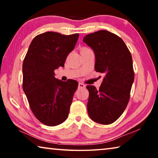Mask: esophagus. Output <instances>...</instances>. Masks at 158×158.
<instances>
[{
  "mask_svg": "<svg viewBox=\"0 0 158 158\" xmlns=\"http://www.w3.org/2000/svg\"><path fill=\"white\" fill-rule=\"evenodd\" d=\"M85 85L84 84H83V83L79 82V89H83V88H85Z\"/></svg>",
  "mask_w": 158,
  "mask_h": 158,
  "instance_id": "1",
  "label": "esophagus"
}]
</instances>
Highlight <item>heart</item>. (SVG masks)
<instances>
[{"mask_svg":"<svg viewBox=\"0 0 158 158\" xmlns=\"http://www.w3.org/2000/svg\"><path fill=\"white\" fill-rule=\"evenodd\" d=\"M88 49V48H85V47H84V48H83L82 49ZM82 49H81V50H82Z\"/></svg>","mask_w":158,"mask_h":158,"instance_id":"1","label":"heart"}]
</instances>
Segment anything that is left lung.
<instances>
[{
	"label": "left lung",
	"mask_w": 158,
	"mask_h": 158,
	"mask_svg": "<svg viewBox=\"0 0 158 158\" xmlns=\"http://www.w3.org/2000/svg\"><path fill=\"white\" fill-rule=\"evenodd\" d=\"M83 40L94 51L95 71L105 74L98 90L94 85L86 86L88 114L98 123H113L130 100L135 79L132 55L121 37L107 31L86 35Z\"/></svg>",
	"instance_id": "8db88e82"
}]
</instances>
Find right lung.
Listing matches in <instances>:
<instances>
[{
  "instance_id": "add662e5",
  "label": "right lung",
  "mask_w": 158,
  "mask_h": 158,
  "mask_svg": "<svg viewBox=\"0 0 158 158\" xmlns=\"http://www.w3.org/2000/svg\"><path fill=\"white\" fill-rule=\"evenodd\" d=\"M79 35L56 32L37 35L23 60V91L34 116L47 126H56L68 118L78 82L58 80L55 78L54 70L64 66Z\"/></svg>"
}]
</instances>
